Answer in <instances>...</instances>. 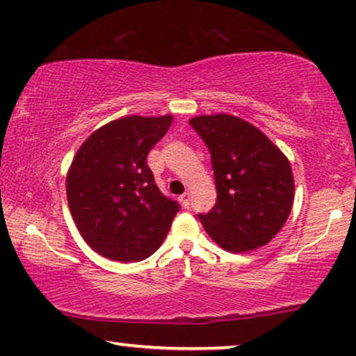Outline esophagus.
<instances>
[{
    "instance_id": "34e87169",
    "label": "esophagus",
    "mask_w": 356,
    "mask_h": 356,
    "mask_svg": "<svg viewBox=\"0 0 356 356\" xmlns=\"http://www.w3.org/2000/svg\"><path fill=\"white\" fill-rule=\"evenodd\" d=\"M180 203H182L184 208L190 207V193L185 192L184 195H180Z\"/></svg>"
}]
</instances>
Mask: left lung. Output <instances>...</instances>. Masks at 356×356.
I'll use <instances>...</instances> for the list:
<instances>
[{"label":"left lung","instance_id":"left-lung-1","mask_svg":"<svg viewBox=\"0 0 356 356\" xmlns=\"http://www.w3.org/2000/svg\"><path fill=\"white\" fill-rule=\"evenodd\" d=\"M211 153L218 200L198 214L209 237L232 253L271 242L293 204V174L285 154L252 124L230 114L190 119Z\"/></svg>","mask_w":356,"mask_h":356}]
</instances>
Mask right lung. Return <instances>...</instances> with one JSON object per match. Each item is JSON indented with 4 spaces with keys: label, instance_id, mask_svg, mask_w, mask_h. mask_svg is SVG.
Returning <instances> with one entry per match:
<instances>
[{
    "label": "right lung",
    "instance_id": "obj_1",
    "mask_svg": "<svg viewBox=\"0 0 356 356\" xmlns=\"http://www.w3.org/2000/svg\"><path fill=\"white\" fill-rule=\"evenodd\" d=\"M172 114L126 116L90 135L66 177L72 219L88 247L114 261H142L161 247L179 203L154 184L147 154Z\"/></svg>",
    "mask_w": 356,
    "mask_h": 356
}]
</instances>
